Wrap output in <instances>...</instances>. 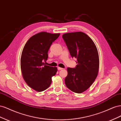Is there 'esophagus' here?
Wrapping results in <instances>:
<instances>
[{
	"label": "esophagus",
	"instance_id": "obj_1",
	"mask_svg": "<svg viewBox=\"0 0 121 121\" xmlns=\"http://www.w3.org/2000/svg\"><path fill=\"white\" fill-rule=\"evenodd\" d=\"M57 69H58V70H61V69H63L60 68V67H58V68H57Z\"/></svg>",
	"mask_w": 121,
	"mask_h": 121
}]
</instances>
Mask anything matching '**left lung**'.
Wrapping results in <instances>:
<instances>
[{
  "instance_id": "8db88e82",
  "label": "left lung",
  "mask_w": 121,
  "mask_h": 121,
  "mask_svg": "<svg viewBox=\"0 0 121 121\" xmlns=\"http://www.w3.org/2000/svg\"><path fill=\"white\" fill-rule=\"evenodd\" d=\"M72 57L77 58L75 68H68L65 82L73 92L81 93L91 86L96 78L99 60L96 46L85 33L77 32L62 36Z\"/></svg>"
}]
</instances>
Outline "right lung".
Masks as SVG:
<instances>
[{"label": "right lung", "mask_w": 121, "mask_h": 121, "mask_svg": "<svg viewBox=\"0 0 121 121\" xmlns=\"http://www.w3.org/2000/svg\"><path fill=\"white\" fill-rule=\"evenodd\" d=\"M60 35L38 33L32 36L24 47L21 57L22 74L27 85L37 92L48 88L52 77L57 72L56 67L47 65L43 61L47 60L50 47Z\"/></svg>", "instance_id": "add662e5"}]
</instances>
